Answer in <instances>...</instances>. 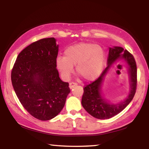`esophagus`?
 Returning <instances> with one entry per match:
<instances>
[{
    "label": "esophagus",
    "mask_w": 149,
    "mask_h": 149,
    "mask_svg": "<svg viewBox=\"0 0 149 149\" xmlns=\"http://www.w3.org/2000/svg\"><path fill=\"white\" fill-rule=\"evenodd\" d=\"M77 85V84H76V83L71 82V83H70V84H69V87H70V89H72L73 87H75V86H76Z\"/></svg>",
    "instance_id": "1"
}]
</instances>
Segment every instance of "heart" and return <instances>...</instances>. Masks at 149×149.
I'll return each instance as SVG.
<instances>
[{
  "label": "heart",
  "mask_w": 149,
  "mask_h": 149,
  "mask_svg": "<svg viewBox=\"0 0 149 149\" xmlns=\"http://www.w3.org/2000/svg\"><path fill=\"white\" fill-rule=\"evenodd\" d=\"M105 61V52L99 45L89 42H80L68 47L64 56H58L56 60L57 69L64 79H68L76 71L85 79L93 81L101 74Z\"/></svg>",
  "instance_id": "1"
}]
</instances>
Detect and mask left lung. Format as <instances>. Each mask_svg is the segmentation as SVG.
I'll list each match as a JSON object with an SVG mask.
<instances>
[{
	"label": "left lung",
	"mask_w": 149,
	"mask_h": 149,
	"mask_svg": "<svg viewBox=\"0 0 149 149\" xmlns=\"http://www.w3.org/2000/svg\"><path fill=\"white\" fill-rule=\"evenodd\" d=\"M119 60H123L127 65L130 78V92L128 97L118 103H112L106 100L102 94V87L105 75L112 65ZM108 66L100 76L91 84L86 85L82 97L81 104L85 110L95 118L109 119L119 114L132 101L137 87V65L134 57L127 50L121 47H109Z\"/></svg>",
	"instance_id": "left-lung-1"
}]
</instances>
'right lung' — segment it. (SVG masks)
Masks as SVG:
<instances>
[{
  "label": "right lung",
  "instance_id": "obj_1",
  "mask_svg": "<svg viewBox=\"0 0 149 149\" xmlns=\"http://www.w3.org/2000/svg\"><path fill=\"white\" fill-rule=\"evenodd\" d=\"M54 37L34 42L17 56L12 70V86L17 98L37 119L51 120L61 112L70 92L60 79L56 60L58 45Z\"/></svg>",
  "mask_w": 149,
  "mask_h": 149
}]
</instances>
